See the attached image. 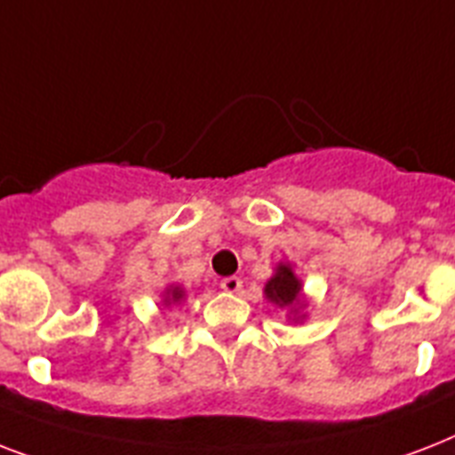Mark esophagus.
Instances as JSON below:
<instances>
[{
    "label": "esophagus",
    "instance_id": "34e87169",
    "mask_svg": "<svg viewBox=\"0 0 455 455\" xmlns=\"http://www.w3.org/2000/svg\"><path fill=\"white\" fill-rule=\"evenodd\" d=\"M221 291L224 292H231V295H235V292L243 291V281L238 276H227L221 278Z\"/></svg>",
    "mask_w": 455,
    "mask_h": 455
}]
</instances>
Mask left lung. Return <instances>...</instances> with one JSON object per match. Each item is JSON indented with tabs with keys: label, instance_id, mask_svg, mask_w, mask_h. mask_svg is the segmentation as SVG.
Instances as JSON below:
<instances>
[{
	"label": "left lung",
	"instance_id": "1",
	"mask_svg": "<svg viewBox=\"0 0 455 455\" xmlns=\"http://www.w3.org/2000/svg\"><path fill=\"white\" fill-rule=\"evenodd\" d=\"M264 295L267 299L274 304H278L281 309H292L295 314L302 307V281L295 276V271H292L291 264L281 262L274 271V276L267 281L264 285Z\"/></svg>",
	"mask_w": 455,
	"mask_h": 455
}]
</instances>
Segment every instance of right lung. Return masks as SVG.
I'll use <instances>...</instances> for the list:
<instances>
[{
	"label": "right lung",
	"instance_id": "1",
	"mask_svg": "<svg viewBox=\"0 0 455 455\" xmlns=\"http://www.w3.org/2000/svg\"><path fill=\"white\" fill-rule=\"evenodd\" d=\"M184 299V288H179V285H170L167 291H164V304H177Z\"/></svg>",
	"mask_w": 455,
	"mask_h": 455
}]
</instances>
